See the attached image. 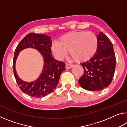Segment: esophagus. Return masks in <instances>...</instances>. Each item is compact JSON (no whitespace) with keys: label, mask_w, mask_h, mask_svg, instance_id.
<instances>
[{"label":"esophagus","mask_w":127,"mask_h":127,"mask_svg":"<svg viewBox=\"0 0 127 127\" xmlns=\"http://www.w3.org/2000/svg\"><path fill=\"white\" fill-rule=\"evenodd\" d=\"M73 67L72 65H70V64H65V68L66 69H70Z\"/></svg>","instance_id":"1"}]
</instances>
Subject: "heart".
Returning a JSON list of instances; mask_svg holds the SVG:
<instances>
[{
    "instance_id": "1",
    "label": "heart",
    "mask_w": 127,
    "mask_h": 127,
    "mask_svg": "<svg viewBox=\"0 0 127 127\" xmlns=\"http://www.w3.org/2000/svg\"><path fill=\"white\" fill-rule=\"evenodd\" d=\"M98 48L97 36L92 32L72 31L59 37L54 42L51 50L55 57L62 60L69 51L72 59L78 63H84L92 59Z\"/></svg>"
}]
</instances>
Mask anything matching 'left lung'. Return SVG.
I'll list each match as a JSON object with an SVG mask.
<instances>
[{"label":"left lung","mask_w":127,"mask_h":127,"mask_svg":"<svg viewBox=\"0 0 127 127\" xmlns=\"http://www.w3.org/2000/svg\"><path fill=\"white\" fill-rule=\"evenodd\" d=\"M98 48L90 61L81 64L84 73L78 81L86 90L97 91L109 86L113 80L116 65L115 55L111 41L100 32L97 36Z\"/></svg>","instance_id":"8db88e82"}]
</instances>
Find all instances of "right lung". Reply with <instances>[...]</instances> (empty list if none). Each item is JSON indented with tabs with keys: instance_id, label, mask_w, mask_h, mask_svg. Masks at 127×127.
<instances>
[{
	"instance_id": "add662e5",
	"label": "right lung",
	"mask_w": 127,
	"mask_h": 127,
	"mask_svg": "<svg viewBox=\"0 0 127 127\" xmlns=\"http://www.w3.org/2000/svg\"><path fill=\"white\" fill-rule=\"evenodd\" d=\"M51 42L52 41L48 36L30 33L19 43L15 50L13 61L15 78L22 91L32 97H42L52 92L58 85L62 73L65 69V63L57 61L52 57ZM29 47L39 51L44 59V66L39 78L34 81L28 83L19 77L15 69V62L20 51Z\"/></svg>"
}]
</instances>
